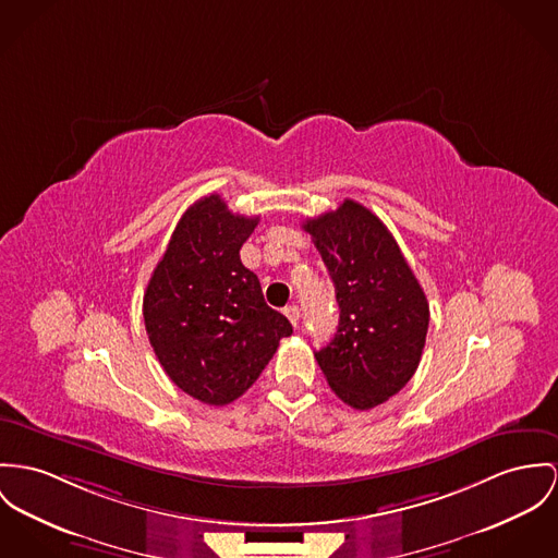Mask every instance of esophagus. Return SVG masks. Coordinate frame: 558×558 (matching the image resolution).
<instances>
[{"label":"esophagus","mask_w":558,"mask_h":558,"mask_svg":"<svg viewBox=\"0 0 558 558\" xmlns=\"http://www.w3.org/2000/svg\"><path fill=\"white\" fill-rule=\"evenodd\" d=\"M284 314H287V318L291 320L293 327L300 325V307H298L295 303H293V305H287V307H284Z\"/></svg>","instance_id":"34e87169"}]
</instances>
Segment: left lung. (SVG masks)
Wrapping results in <instances>:
<instances>
[{
    "instance_id": "8db88e82",
    "label": "left lung",
    "mask_w": 558,
    "mask_h": 558,
    "mask_svg": "<svg viewBox=\"0 0 558 558\" xmlns=\"http://www.w3.org/2000/svg\"><path fill=\"white\" fill-rule=\"evenodd\" d=\"M303 229L336 287L340 325L314 352L331 390L354 410H372L414 376L429 329V303L385 222L343 199Z\"/></svg>"
}]
</instances>
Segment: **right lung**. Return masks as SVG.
<instances>
[{"label":"right lung","instance_id":"obj_1","mask_svg":"<svg viewBox=\"0 0 558 558\" xmlns=\"http://www.w3.org/2000/svg\"><path fill=\"white\" fill-rule=\"evenodd\" d=\"M257 222L233 215L216 193L202 197L178 220L144 293V325L161 367L208 405L244 395L293 333L240 258Z\"/></svg>","mask_w":558,"mask_h":558}]
</instances>
